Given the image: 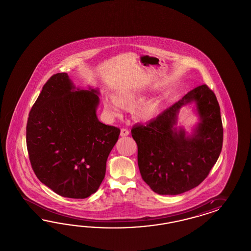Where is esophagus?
<instances>
[{"mask_svg": "<svg viewBox=\"0 0 251 251\" xmlns=\"http://www.w3.org/2000/svg\"><path fill=\"white\" fill-rule=\"evenodd\" d=\"M129 134V129H126V128H122V130H121V135H122V137L128 136Z\"/></svg>", "mask_w": 251, "mask_h": 251, "instance_id": "obj_1", "label": "esophagus"}]
</instances>
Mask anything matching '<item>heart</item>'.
I'll return each mask as SVG.
<instances>
[{
	"instance_id": "obj_1",
	"label": "heart",
	"mask_w": 251,
	"mask_h": 251,
	"mask_svg": "<svg viewBox=\"0 0 251 251\" xmlns=\"http://www.w3.org/2000/svg\"><path fill=\"white\" fill-rule=\"evenodd\" d=\"M115 99L116 100L105 99L103 104H104L105 110L108 114L112 117H118L122 115V110H123L122 106H127V107L135 106L142 101L143 97L138 92L127 91L116 95ZM154 111H155L154 105L146 104L138 109L137 116L140 119L146 120L151 118L154 113Z\"/></svg>"
}]
</instances>
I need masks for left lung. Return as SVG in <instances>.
Listing matches in <instances>:
<instances>
[{
  "mask_svg": "<svg viewBox=\"0 0 251 251\" xmlns=\"http://www.w3.org/2000/svg\"><path fill=\"white\" fill-rule=\"evenodd\" d=\"M191 100L197 102L202 122L186 137L183 130L176 132L173 126L180 107ZM131 135L142 178L152 191H188L205 179L220 155L224 132L217 99L207 84L197 85L151 122L133 126Z\"/></svg>",
  "mask_w": 251,
  "mask_h": 251,
  "instance_id": "left-lung-1",
  "label": "left lung"
}]
</instances>
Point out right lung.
Segmentation results:
<instances>
[{
    "label": "right lung",
    "instance_id": "right-lung-1",
    "mask_svg": "<svg viewBox=\"0 0 251 251\" xmlns=\"http://www.w3.org/2000/svg\"><path fill=\"white\" fill-rule=\"evenodd\" d=\"M65 73L43 85L26 123V147L38 179L62 197L84 199L99 190L120 128L99 122L97 91H74Z\"/></svg>",
    "mask_w": 251,
    "mask_h": 251
}]
</instances>
